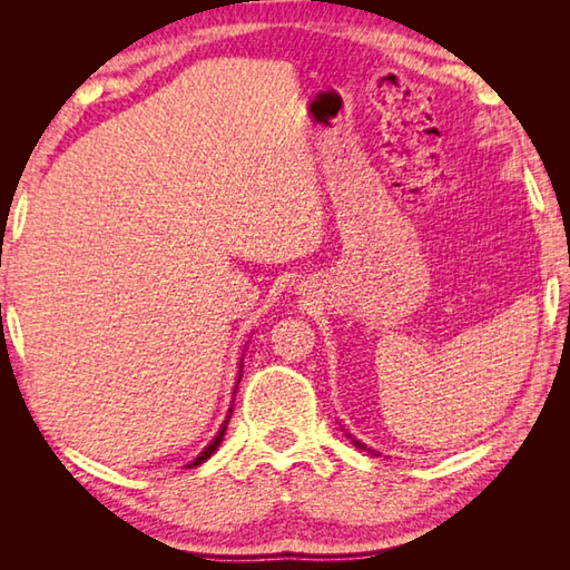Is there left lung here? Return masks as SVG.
I'll use <instances>...</instances> for the list:
<instances>
[{"mask_svg":"<svg viewBox=\"0 0 570 570\" xmlns=\"http://www.w3.org/2000/svg\"><path fill=\"white\" fill-rule=\"evenodd\" d=\"M345 435H347V439H350V441H353V445H357V448H362V451H370V453H374V455H380V453H377V451H372V448H367V445H365V443H362V441H357V439H353V435H350V433H345Z\"/></svg>","mask_w":570,"mask_h":570,"instance_id":"1","label":"left lung"}]
</instances>
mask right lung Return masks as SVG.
<instances>
[{
  "mask_svg": "<svg viewBox=\"0 0 570 570\" xmlns=\"http://www.w3.org/2000/svg\"><path fill=\"white\" fill-rule=\"evenodd\" d=\"M242 362H245V355H242V360H239V372H237V384H239V380H242ZM235 390H237V386H235ZM229 416H233V406H229L227 409V416H225V421H223V426H220V431H217L215 433V439L208 443V445H205L203 448V451L196 455V458H193L190 460V463L186 465V468H196V465H200V463H205V460H208L215 451H217V448H220V443H223V435H225V431H227V423H229Z\"/></svg>",
  "mask_w": 570,
  "mask_h": 570,
  "instance_id": "obj_1",
  "label": "right lung"
}]
</instances>
